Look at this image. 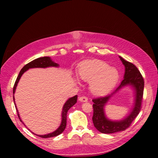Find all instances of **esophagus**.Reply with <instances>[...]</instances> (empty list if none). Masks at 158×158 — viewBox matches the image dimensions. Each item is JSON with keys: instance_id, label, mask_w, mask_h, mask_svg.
<instances>
[{"instance_id": "34e87169", "label": "esophagus", "mask_w": 158, "mask_h": 158, "mask_svg": "<svg viewBox=\"0 0 158 158\" xmlns=\"http://www.w3.org/2000/svg\"><path fill=\"white\" fill-rule=\"evenodd\" d=\"M79 101L82 102H86L88 101V98L85 96H82V97H81L79 98Z\"/></svg>"}]
</instances>
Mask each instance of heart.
I'll list each match as a JSON object with an SVG mask.
<instances>
[{"label": "heart", "mask_w": 158, "mask_h": 158, "mask_svg": "<svg viewBox=\"0 0 158 158\" xmlns=\"http://www.w3.org/2000/svg\"><path fill=\"white\" fill-rule=\"evenodd\" d=\"M80 79L89 82L91 93L96 96L108 94L119 78L118 72L101 60H88L81 63L77 69Z\"/></svg>", "instance_id": "1"}]
</instances>
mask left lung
Segmentation results:
<instances>
[{"label":"left lung","mask_w":158,"mask_h":158,"mask_svg":"<svg viewBox=\"0 0 158 158\" xmlns=\"http://www.w3.org/2000/svg\"><path fill=\"white\" fill-rule=\"evenodd\" d=\"M125 67L123 79L120 85L111 94L103 97L93 99L94 115L92 120L95 127L102 133L111 134L123 131L129 127L132 122L139 114L143 98L144 81L136 66L119 56ZM130 86L134 92V103L130 113L119 121L110 120L105 113V106L115 94L123 87Z\"/></svg>","instance_id":"obj_1"}]
</instances>
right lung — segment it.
I'll use <instances>...</instances> for the list:
<instances>
[{
  "label": "right lung",
  "mask_w": 158,
  "mask_h": 158,
  "mask_svg": "<svg viewBox=\"0 0 158 158\" xmlns=\"http://www.w3.org/2000/svg\"><path fill=\"white\" fill-rule=\"evenodd\" d=\"M59 66H60V64L55 63L54 61H53L51 57L45 56V57L37 58V59L31 61L30 63H29L25 65L23 67L22 69V70H20V73L19 74V76H18L17 78H16V80L15 81L13 92V101H14L16 110V111H17L19 118L20 120L23 124H24V123L22 121V120L20 118V117L19 113V111H18V109H17V107H16V105L15 101V97H14V94L15 93L16 86H17L22 76L23 75V73L24 72H26L29 69H33V68H44V69H45V68H48V67H59ZM77 95H75L72 97L69 98L68 100L65 102V103L63 105V109H62L61 122V123H60V126L56 131L51 132V133L46 134V135H36V134L34 133V132H32V133L35 135H36V136H40L41 138H52V137L57 136L61 134L62 132L64 131V130L65 129V127H66V115H67V112L70 110V107H72L77 102ZM24 125H25V124H24ZM25 126H26V125H25Z\"/></svg>",
  "instance_id": "right-lung-1"
}]
</instances>
